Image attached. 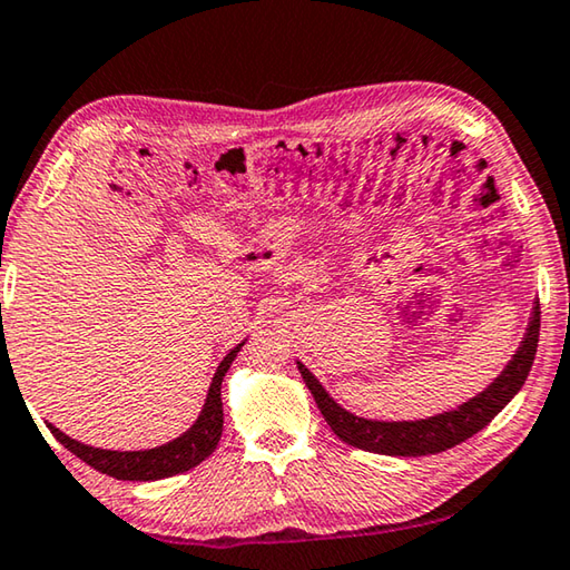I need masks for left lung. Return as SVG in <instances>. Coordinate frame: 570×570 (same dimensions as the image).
Returning <instances> with one entry per match:
<instances>
[{"label":"left lung","instance_id":"1","mask_svg":"<svg viewBox=\"0 0 570 570\" xmlns=\"http://www.w3.org/2000/svg\"><path fill=\"white\" fill-rule=\"evenodd\" d=\"M538 331H541V307L535 305L531 325H528V333L521 347H518L513 361L505 365V371L495 377V383L488 385V391L475 395L473 401L463 403L458 411H448L435 417H428V421H365V417H357L343 411L303 363H297V371H301L305 385L311 387L325 423L331 425V431L347 445L381 455H433L443 453L453 445H461L478 431H483V428L511 403V397L521 391L528 373H531L533 357L538 351Z\"/></svg>","mask_w":570,"mask_h":570}]
</instances>
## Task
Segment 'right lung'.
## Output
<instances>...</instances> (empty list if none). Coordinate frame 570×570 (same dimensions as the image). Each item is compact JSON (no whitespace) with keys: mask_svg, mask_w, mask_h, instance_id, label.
<instances>
[{"mask_svg":"<svg viewBox=\"0 0 570 570\" xmlns=\"http://www.w3.org/2000/svg\"><path fill=\"white\" fill-rule=\"evenodd\" d=\"M239 347H243V343L233 347V351L225 355V361L219 363L217 373L213 377V385H209L205 407L195 421V425L189 428L185 435L175 438L173 443L153 448V451L119 453V451H102V448L77 443L62 431H57L55 425H47V428L69 453H75L79 458V461L92 465L99 473L117 478V481H159V478L185 473L189 468L203 463L219 443V435H223V397H219V387H223V377L227 373V367L233 365Z\"/></svg>","mask_w":570,"mask_h":570,"instance_id":"add662e5","label":"right lung"}]
</instances>
